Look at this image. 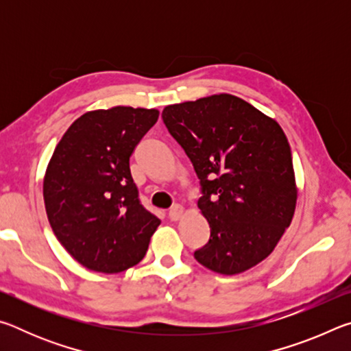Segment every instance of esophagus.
Masks as SVG:
<instances>
[{
    "instance_id": "esophagus-1",
    "label": "esophagus",
    "mask_w": 351,
    "mask_h": 351,
    "mask_svg": "<svg viewBox=\"0 0 351 351\" xmlns=\"http://www.w3.org/2000/svg\"><path fill=\"white\" fill-rule=\"evenodd\" d=\"M182 207L180 204H175L171 209L169 210V218L171 219V221H176V219H180L181 215H182Z\"/></svg>"
}]
</instances>
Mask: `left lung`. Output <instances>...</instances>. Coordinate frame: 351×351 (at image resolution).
Masks as SVG:
<instances>
[{"label": "left lung", "mask_w": 351, "mask_h": 351, "mask_svg": "<svg viewBox=\"0 0 351 351\" xmlns=\"http://www.w3.org/2000/svg\"><path fill=\"white\" fill-rule=\"evenodd\" d=\"M162 121L193 164L210 239L195 258L240 274L274 251L297 201L293 158L280 125L230 94L165 106Z\"/></svg>", "instance_id": "obj_1"}]
</instances>
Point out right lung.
Returning a JSON list of instances; mask_svg holds the SVG:
<instances>
[{
  "mask_svg": "<svg viewBox=\"0 0 351 351\" xmlns=\"http://www.w3.org/2000/svg\"><path fill=\"white\" fill-rule=\"evenodd\" d=\"M158 110L88 111L58 142L43 181L57 240L85 268L114 274L144 258L161 219L141 204L130 156Z\"/></svg>",
  "mask_w": 351,
  "mask_h": 351,
  "instance_id": "1",
  "label": "right lung"
}]
</instances>
